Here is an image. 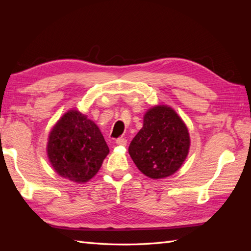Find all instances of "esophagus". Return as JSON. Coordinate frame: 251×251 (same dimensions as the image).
Wrapping results in <instances>:
<instances>
[{
  "mask_svg": "<svg viewBox=\"0 0 251 251\" xmlns=\"http://www.w3.org/2000/svg\"><path fill=\"white\" fill-rule=\"evenodd\" d=\"M116 144H118V146H126V138H118L116 140Z\"/></svg>",
  "mask_w": 251,
  "mask_h": 251,
  "instance_id": "obj_1",
  "label": "esophagus"
}]
</instances>
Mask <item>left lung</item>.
Here are the masks:
<instances>
[{"label":"left lung","instance_id":"1","mask_svg":"<svg viewBox=\"0 0 251 251\" xmlns=\"http://www.w3.org/2000/svg\"><path fill=\"white\" fill-rule=\"evenodd\" d=\"M191 137L184 121L173 108L158 104L143 116V126L133 138L128 154L138 170L151 179L176 173L185 161Z\"/></svg>","mask_w":251,"mask_h":251}]
</instances>
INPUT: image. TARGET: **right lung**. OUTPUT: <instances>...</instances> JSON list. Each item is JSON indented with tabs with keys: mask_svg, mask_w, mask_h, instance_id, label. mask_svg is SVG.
I'll return each instance as SVG.
<instances>
[{
	"mask_svg": "<svg viewBox=\"0 0 251 251\" xmlns=\"http://www.w3.org/2000/svg\"><path fill=\"white\" fill-rule=\"evenodd\" d=\"M109 151L100 127L77 110L66 112L48 136L47 156L53 170L76 183L92 179Z\"/></svg>",
	"mask_w": 251,
	"mask_h": 251,
	"instance_id": "1",
	"label": "right lung"
}]
</instances>
